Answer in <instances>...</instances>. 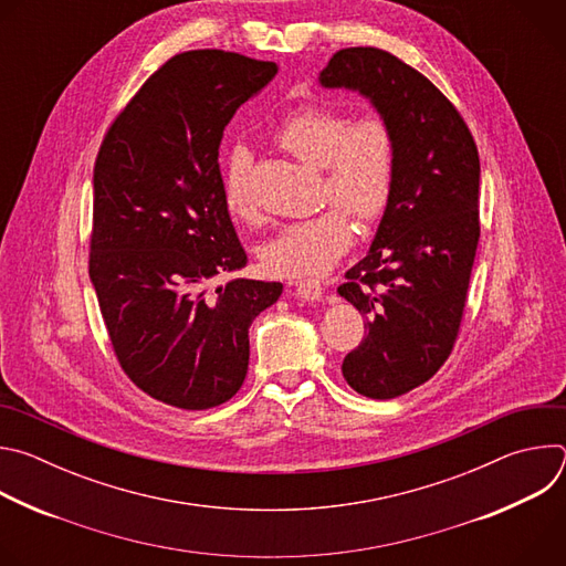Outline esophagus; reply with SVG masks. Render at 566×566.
<instances>
[{"label":"esophagus","instance_id":"1","mask_svg":"<svg viewBox=\"0 0 566 566\" xmlns=\"http://www.w3.org/2000/svg\"><path fill=\"white\" fill-rule=\"evenodd\" d=\"M293 286H295V295L306 302H315L322 297V286L315 280H300Z\"/></svg>","mask_w":566,"mask_h":566}]
</instances>
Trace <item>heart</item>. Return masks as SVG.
<instances>
[{"mask_svg": "<svg viewBox=\"0 0 566 566\" xmlns=\"http://www.w3.org/2000/svg\"><path fill=\"white\" fill-rule=\"evenodd\" d=\"M277 143L308 166L325 172L327 201L358 221H371L389 203L394 188L396 145L380 116L349 123L340 109L306 105L277 127ZM251 154L234 147L223 170V199L228 210L253 221L255 206L249 192ZM338 208L291 221L262 247V264L280 277H313L327 273L352 244V226Z\"/></svg>", "mask_w": 566, "mask_h": 566, "instance_id": "1", "label": "heart"}]
</instances>
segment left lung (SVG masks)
Returning <instances> with one entry per match:
<instances>
[{"label":"left lung","instance_id":"obj_1","mask_svg":"<svg viewBox=\"0 0 566 566\" xmlns=\"http://www.w3.org/2000/svg\"><path fill=\"white\" fill-rule=\"evenodd\" d=\"M317 80L369 101L394 134L389 203L338 286L367 319L343 376L363 396L394 398L432 378L452 352L479 244V154L452 103L382 49H343Z\"/></svg>","mask_w":566,"mask_h":566}]
</instances>
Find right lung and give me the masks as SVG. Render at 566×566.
<instances>
[{"instance_id":"add662e5","label":"right lung","mask_w":566,"mask_h":566,"mask_svg":"<svg viewBox=\"0 0 566 566\" xmlns=\"http://www.w3.org/2000/svg\"><path fill=\"white\" fill-rule=\"evenodd\" d=\"M273 62L206 49L160 66L109 127L94 168L90 277L125 374L151 398L208 410L249 371V327L280 282L228 280L249 264L232 228L219 145Z\"/></svg>"}]
</instances>
